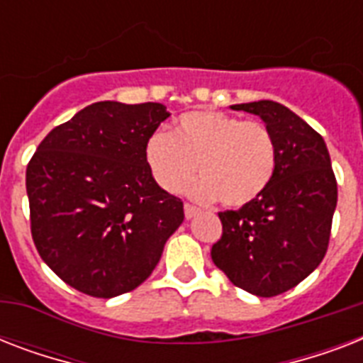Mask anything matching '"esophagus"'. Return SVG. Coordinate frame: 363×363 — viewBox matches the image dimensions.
<instances>
[{"label": "esophagus", "mask_w": 363, "mask_h": 363, "mask_svg": "<svg viewBox=\"0 0 363 363\" xmlns=\"http://www.w3.org/2000/svg\"><path fill=\"white\" fill-rule=\"evenodd\" d=\"M198 213H199L198 207H194V205L190 203H184V216H186V218H192V216H196Z\"/></svg>", "instance_id": "1"}]
</instances>
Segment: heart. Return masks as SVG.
I'll list each match as a JSON object with an SVG mask.
<instances>
[{
	"instance_id": "b5f03b06",
	"label": "heart",
	"mask_w": 363,
	"mask_h": 363,
	"mask_svg": "<svg viewBox=\"0 0 363 363\" xmlns=\"http://www.w3.org/2000/svg\"><path fill=\"white\" fill-rule=\"evenodd\" d=\"M277 141L262 122L242 121L218 111H188L169 133L156 131L145 143V164L162 190L181 192L196 173L192 186L201 201L220 199L242 207L259 198L277 169Z\"/></svg>"
}]
</instances>
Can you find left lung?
Instances as JSON below:
<instances>
[{"mask_svg":"<svg viewBox=\"0 0 363 363\" xmlns=\"http://www.w3.org/2000/svg\"><path fill=\"white\" fill-rule=\"evenodd\" d=\"M258 115L277 141V169L265 192L218 213L220 239L211 258L247 292L273 298L298 286L326 256L337 181L318 131L284 105L262 99L232 105Z\"/></svg>","mask_w":363,"mask_h":363,"instance_id":"left-lung-1","label":"left lung"}]
</instances>
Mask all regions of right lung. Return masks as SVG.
Here are the masks:
<instances>
[{
    "label": "right lung",
    "instance_id": "obj_1",
    "mask_svg": "<svg viewBox=\"0 0 363 363\" xmlns=\"http://www.w3.org/2000/svg\"><path fill=\"white\" fill-rule=\"evenodd\" d=\"M167 116L162 104L98 101L56 125L31 156V238L79 292L107 299L135 290L184 220L181 199L145 164V143Z\"/></svg>",
    "mask_w": 363,
    "mask_h": 363
}]
</instances>
